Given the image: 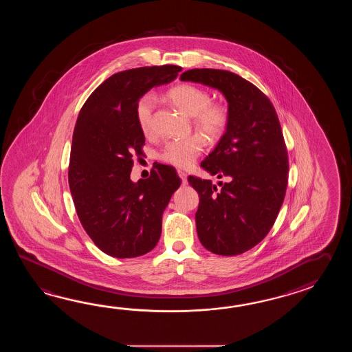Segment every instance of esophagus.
<instances>
[{"label": "esophagus", "instance_id": "34e87169", "mask_svg": "<svg viewBox=\"0 0 352 352\" xmlns=\"http://www.w3.org/2000/svg\"><path fill=\"white\" fill-rule=\"evenodd\" d=\"M177 175H179V179H182V182H184V184H186L187 173H185V171H182V170H177Z\"/></svg>", "mask_w": 352, "mask_h": 352}]
</instances>
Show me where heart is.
<instances>
[{"instance_id":"1","label":"heart","mask_w":352,"mask_h":352,"mask_svg":"<svg viewBox=\"0 0 352 352\" xmlns=\"http://www.w3.org/2000/svg\"><path fill=\"white\" fill-rule=\"evenodd\" d=\"M167 98L181 112L192 117L195 127L210 140H219L224 135L229 122V113L224 105L211 103L206 90L191 84H179L167 91ZM156 107V98L152 94L143 96L135 105V120L144 135L152 128V113ZM200 133L176 138L165 143L160 158L170 165L187 167L192 165L205 148V137Z\"/></svg>"}]
</instances>
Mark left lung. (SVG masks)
Returning a JSON list of instances; mask_svg holds the SVG:
<instances>
[{"label": "left lung", "mask_w": 352, "mask_h": 352, "mask_svg": "<svg viewBox=\"0 0 352 352\" xmlns=\"http://www.w3.org/2000/svg\"><path fill=\"white\" fill-rule=\"evenodd\" d=\"M219 90L229 122L201 167L228 182L188 176L200 196L196 229L202 245L217 255L243 254L270 232L283 204L288 155L277 112L252 82L232 72L192 69L179 76Z\"/></svg>", "instance_id": "left-lung-1"}]
</instances>
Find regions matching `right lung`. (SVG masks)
I'll use <instances>...</instances> for the list:
<instances>
[{"label": "right lung", "mask_w": 352, "mask_h": 352, "mask_svg": "<svg viewBox=\"0 0 352 352\" xmlns=\"http://www.w3.org/2000/svg\"><path fill=\"white\" fill-rule=\"evenodd\" d=\"M182 67H137L109 76L94 90L75 123L69 187L84 230L102 252L135 258L156 247L162 214L181 185L173 166L153 165L150 177L131 179L144 135L135 105L153 87L176 79Z\"/></svg>", "instance_id": "1"}]
</instances>
